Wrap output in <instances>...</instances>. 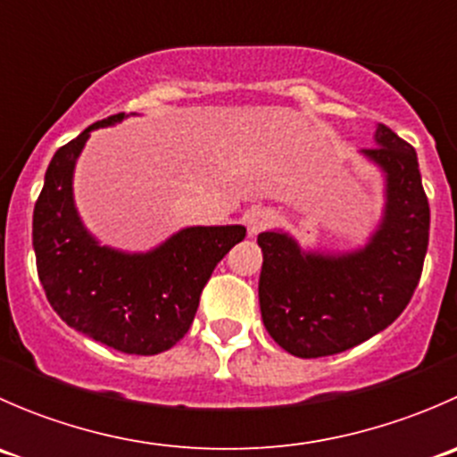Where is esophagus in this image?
I'll use <instances>...</instances> for the list:
<instances>
[{"instance_id":"esophagus-1","label":"esophagus","mask_w":457,"mask_h":457,"mask_svg":"<svg viewBox=\"0 0 457 457\" xmlns=\"http://www.w3.org/2000/svg\"><path fill=\"white\" fill-rule=\"evenodd\" d=\"M243 220H245L247 234H250V237H254V234L261 232V229H265L267 225L274 220V214H271L270 210H265V207H252V210L245 212Z\"/></svg>"}]
</instances>
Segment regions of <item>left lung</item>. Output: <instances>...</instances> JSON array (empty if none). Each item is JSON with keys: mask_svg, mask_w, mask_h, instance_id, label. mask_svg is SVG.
I'll list each match as a JSON object with an SVG mask.
<instances>
[{"mask_svg": "<svg viewBox=\"0 0 457 457\" xmlns=\"http://www.w3.org/2000/svg\"><path fill=\"white\" fill-rule=\"evenodd\" d=\"M361 150L385 183L382 216L365 245L312 250L283 229L258 234V303L267 334L287 353L320 358L386 329L411 301L428 245V201L418 154L378 123Z\"/></svg>", "mask_w": 457, "mask_h": 457, "instance_id": "1", "label": "left lung"}]
</instances>
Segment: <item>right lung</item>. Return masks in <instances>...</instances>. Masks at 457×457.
<instances>
[{
    "mask_svg": "<svg viewBox=\"0 0 457 457\" xmlns=\"http://www.w3.org/2000/svg\"><path fill=\"white\" fill-rule=\"evenodd\" d=\"M123 117L92 123L54 152L35 203L32 247L46 298L68 327L117 352L154 356L187 334L207 278L245 228L190 225L147 252L104 245L77 210L72 181L90 132Z\"/></svg>",
    "mask_w": 457,
    "mask_h": 457,
    "instance_id": "1",
    "label": "right lung"
}]
</instances>
